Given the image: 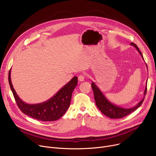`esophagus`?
<instances>
[{
	"label": "esophagus",
	"mask_w": 156,
	"mask_h": 156,
	"mask_svg": "<svg viewBox=\"0 0 156 156\" xmlns=\"http://www.w3.org/2000/svg\"><path fill=\"white\" fill-rule=\"evenodd\" d=\"M84 80V76L83 75H80L79 76H78V80L79 81H83Z\"/></svg>",
	"instance_id": "obj_1"
}]
</instances>
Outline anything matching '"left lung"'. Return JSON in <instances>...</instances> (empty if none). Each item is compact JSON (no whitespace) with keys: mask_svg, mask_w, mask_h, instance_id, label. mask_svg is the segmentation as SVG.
<instances>
[{"mask_svg":"<svg viewBox=\"0 0 156 156\" xmlns=\"http://www.w3.org/2000/svg\"><path fill=\"white\" fill-rule=\"evenodd\" d=\"M130 44L137 49L138 52L141 55L142 58L144 59L141 51H140L139 48L137 47L136 44L133 42H131ZM91 86L93 90L94 99H95V102L97 107L103 114H104L105 115L111 119H121L130 114L131 112H134L135 110H136L138 108H139V107H140L141 105L142 104L144 99V96L146 94V92H147V83H146V86L145 88V90L144 91L143 99L141 101H140L139 103L137 105H136L135 107H133L131 108H125L111 103L105 97V96L102 94L101 91L99 90V87L96 85V84L94 82L91 83Z\"/></svg>","mask_w":156,"mask_h":156,"instance_id":"8db88e82","label":"left lung"}]
</instances>
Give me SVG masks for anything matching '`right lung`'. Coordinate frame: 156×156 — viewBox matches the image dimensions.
Listing matches in <instances>:
<instances>
[{"instance_id":"1","label":"right lung","mask_w":156,"mask_h":156,"mask_svg":"<svg viewBox=\"0 0 156 156\" xmlns=\"http://www.w3.org/2000/svg\"><path fill=\"white\" fill-rule=\"evenodd\" d=\"M10 71L9 73V84L16 104L23 114L42 122L55 121L65 114L70 105L73 91L78 84L77 76L73 77L48 101L36 104H28L22 101L15 91L11 81Z\"/></svg>"}]
</instances>
